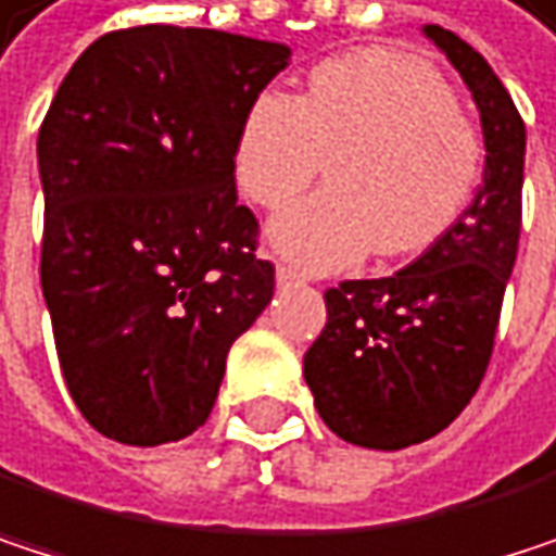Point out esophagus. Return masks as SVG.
Returning <instances> with one entry per match:
<instances>
[{
  "instance_id": "esophagus-1",
  "label": "esophagus",
  "mask_w": 556,
  "mask_h": 556,
  "mask_svg": "<svg viewBox=\"0 0 556 556\" xmlns=\"http://www.w3.org/2000/svg\"><path fill=\"white\" fill-rule=\"evenodd\" d=\"M275 278H278V285H304L307 281V275L294 265H278Z\"/></svg>"
}]
</instances>
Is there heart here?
<instances>
[{
	"instance_id": "obj_1",
	"label": "heart",
	"mask_w": 556,
	"mask_h": 556,
	"mask_svg": "<svg viewBox=\"0 0 556 556\" xmlns=\"http://www.w3.org/2000/svg\"><path fill=\"white\" fill-rule=\"evenodd\" d=\"M330 157V187L288 206L271 245L317 271L430 245L466 206L482 139L437 71L395 51H356L314 67L304 97L265 90L236 136L242 193L278 210Z\"/></svg>"
}]
</instances>
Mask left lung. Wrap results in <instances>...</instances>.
Listing matches in <instances>:
<instances>
[{
    "instance_id": "obj_1",
    "label": "left lung",
    "mask_w": 556,
    "mask_h": 556,
    "mask_svg": "<svg viewBox=\"0 0 556 556\" xmlns=\"http://www.w3.org/2000/svg\"><path fill=\"white\" fill-rule=\"evenodd\" d=\"M424 35L476 100L485 177L408 268L324 294L327 324L304 353V379L324 424L369 450L420 443L469 405L495 346L521 232L525 123L479 51L440 25Z\"/></svg>"
}]
</instances>
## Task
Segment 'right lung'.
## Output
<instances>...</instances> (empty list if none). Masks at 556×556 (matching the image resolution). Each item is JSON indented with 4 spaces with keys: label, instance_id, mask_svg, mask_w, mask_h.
Here are the masks:
<instances>
[{
    "label": "right lung",
    "instance_id": "add662e5",
    "mask_svg": "<svg viewBox=\"0 0 556 556\" xmlns=\"http://www.w3.org/2000/svg\"><path fill=\"white\" fill-rule=\"evenodd\" d=\"M275 41L139 25L97 38L38 132L41 291L67 392L103 437L193 433L275 265L236 203V136L288 67Z\"/></svg>",
    "mask_w": 556,
    "mask_h": 556
}]
</instances>
